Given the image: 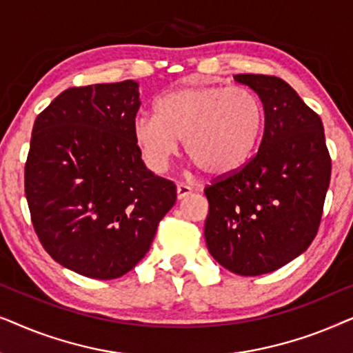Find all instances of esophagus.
<instances>
[{"instance_id": "obj_1", "label": "esophagus", "mask_w": 353, "mask_h": 353, "mask_svg": "<svg viewBox=\"0 0 353 353\" xmlns=\"http://www.w3.org/2000/svg\"><path fill=\"white\" fill-rule=\"evenodd\" d=\"M192 192V188L190 185H185V183H180V185L176 186V196L178 199H185Z\"/></svg>"}]
</instances>
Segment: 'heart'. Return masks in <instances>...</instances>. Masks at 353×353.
<instances>
[{"label": "heart", "instance_id": "heart-1", "mask_svg": "<svg viewBox=\"0 0 353 353\" xmlns=\"http://www.w3.org/2000/svg\"><path fill=\"white\" fill-rule=\"evenodd\" d=\"M265 128V108L248 88L221 85L181 86L156 103V115H139L133 139L144 162L163 172L178 141L196 165L212 176L238 172L257 151Z\"/></svg>", "mask_w": 353, "mask_h": 353}]
</instances>
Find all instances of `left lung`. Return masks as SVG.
<instances>
[{
  "mask_svg": "<svg viewBox=\"0 0 353 353\" xmlns=\"http://www.w3.org/2000/svg\"><path fill=\"white\" fill-rule=\"evenodd\" d=\"M259 94L265 128L255 156L204 192V234L221 267L241 276L281 268L315 239L331 178L323 122L286 81L239 74Z\"/></svg>",
  "mask_w": 353,
  "mask_h": 353,
  "instance_id": "1",
  "label": "left lung"
}]
</instances>
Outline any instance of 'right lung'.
<instances>
[{
  "mask_svg": "<svg viewBox=\"0 0 353 353\" xmlns=\"http://www.w3.org/2000/svg\"><path fill=\"white\" fill-rule=\"evenodd\" d=\"M138 83L69 88L38 115L26 163V197L43 248L94 279L137 267L176 186L144 165L133 139Z\"/></svg>",
  "mask_w": 353,
  "mask_h": 353,
  "instance_id": "1",
  "label": "right lung"
}]
</instances>
